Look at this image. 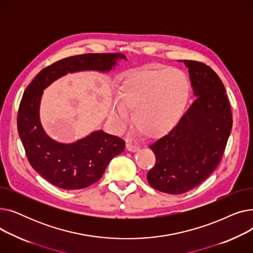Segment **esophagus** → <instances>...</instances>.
Wrapping results in <instances>:
<instances>
[{
	"mask_svg": "<svg viewBox=\"0 0 253 253\" xmlns=\"http://www.w3.org/2000/svg\"><path fill=\"white\" fill-rule=\"evenodd\" d=\"M126 150L131 152V153H135V152H137L139 150V148L136 147V145H134V144H132L131 142L127 141V143H126Z\"/></svg>",
	"mask_w": 253,
	"mask_h": 253,
	"instance_id": "obj_1",
	"label": "esophagus"
}]
</instances>
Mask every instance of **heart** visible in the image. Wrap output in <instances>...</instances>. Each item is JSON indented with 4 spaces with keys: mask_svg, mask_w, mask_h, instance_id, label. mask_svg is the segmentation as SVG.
<instances>
[{
    "mask_svg": "<svg viewBox=\"0 0 253 253\" xmlns=\"http://www.w3.org/2000/svg\"><path fill=\"white\" fill-rule=\"evenodd\" d=\"M191 86L183 73L174 70L144 68L126 74L118 87V100L111 117L123 127L127 111L134 126L148 137H160L173 129L187 108Z\"/></svg>",
    "mask_w": 253,
    "mask_h": 253,
    "instance_id": "obj_1",
    "label": "heart"
}]
</instances>
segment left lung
I'll list each match as a JSON object with an SVG mask.
<instances>
[{
  "mask_svg": "<svg viewBox=\"0 0 253 253\" xmlns=\"http://www.w3.org/2000/svg\"><path fill=\"white\" fill-rule=\"evenodd\" d=\"M183 62L197 98L174 129L150 145L156 164L147 174L152 188L171 195L189 192L215 170L233 124L219 77L204 63Z\"/></svg>",
  "mask_w": 253,
  "mask_h": 253,
  "instance_id": "1",
  "label": "left lung"
}]
</instances>
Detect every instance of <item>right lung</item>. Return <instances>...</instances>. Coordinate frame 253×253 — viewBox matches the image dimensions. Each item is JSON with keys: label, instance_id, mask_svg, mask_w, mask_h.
I'll use <instances>...</instances> for the list:
<instances>
[{"label": "right lung", "instance_id": "obj_1", "mask_svg": "<svg viewBox=\"0 0 253 253\" xmlns=\"http://www.w3.org/2000/svg\"><path fill=\"white\" fill-rule=\"evenodd\" d=\"M122 59L127 60L119 53H90L64 58L43 69L26 87L18 111V134L32 167L53 185L80 190L96 182L112 159L124 151L125 141L102 130L92 131L72 143L51 138L40 118L44 90L68 74H109Z\"/></svg>", "mask_w": 253, "mask_h": 253}]
</instances>
